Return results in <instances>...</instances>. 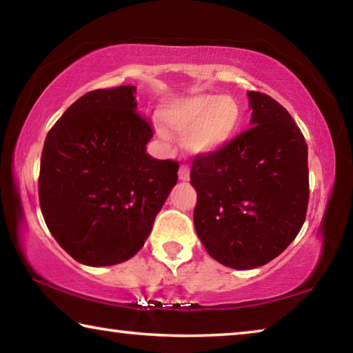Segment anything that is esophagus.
<instances>
[{
    "label": "esophagus",
    "instance_id": "obj_1",
    "mask_svg": "<svg viewBox=\"0 0 353 353\" xmlns=\"http://www.w3.org/2000/svg\"><path fill=\"white\" fill-rule=\"evenodd\" d=\"M179 179L182 182H187L190 179V168L187 165H181V168H179Z\"/></svg>",
    "mask_w": 353,
    "mask_h": 353
}]
</instances>
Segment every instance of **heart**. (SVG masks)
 I'll list each match as a JSON object with an SVG mask.
<instances>
[{
    "mask_svg": "<svg viewBox=\"0 0 353 353\" xmlns=\"http://www.w3.org/2000/svg\"><path fill=\"white\" fill-rule=\"evenodd\" d=\"M160 118L171 130L188 134L190 151L207 154L225 146L236 132L241 110L235 99L214 94H196L166 104ZM160 134H168L162 129Z\"/></svg>",
    "mask_w": 353,
    "mask_h": 353,
    "instance_id": "heart-1",
    "label": "heart"
}]
</instances>
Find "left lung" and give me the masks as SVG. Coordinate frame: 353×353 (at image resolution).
Returning a JSON list of instances; mask_svg holds the SVG:
<instances>
[{"label":"left lung","instance_id":"8db88e82","mask_svg":"<svg viewBox=\"0 0 353 353\" xmlns=\"http://www.w3.org/2000/svg\"><path fill=\"white\" fill-rule=\"evenodd\" d=\"M250 129L199 154L190 179L194 229L208 255L234 270L270 263L301 232L310 198L308 148L283 105L248 92Z\"/></svg>","mask_w":353,"mask_h":353}]
</instances>
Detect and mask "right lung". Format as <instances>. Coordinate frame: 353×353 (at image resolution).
<instances>
[{"label": "right lung", "mask_w": 353, "mask_h": 353, "mask_svg": "<svg viewBox=\"0 0 353 353\" xmlns=\"http://www.w3.org/2000/svg\"><path fill=\"white\" fill-rule=\"evenodd\" d=\"M134 93V85L88 92L46 135L41 214L82 265H118L139 252L177 182L176 160L146 152L154 132L137 112Z\"/></svg>", "instance_id": "add662e5"}]
</instances>
